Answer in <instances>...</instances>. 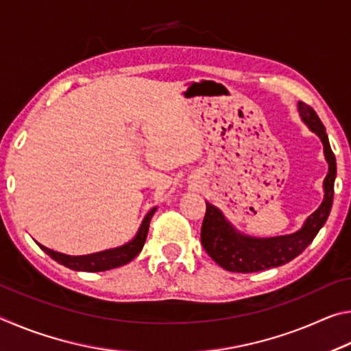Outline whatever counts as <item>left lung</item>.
I'll return each mask as SVG.
<instances>
[{"label":"left lung","instance_id":"1","mask_svg":"<svg viewBox=\"0 0 351 351\" xmlns=\"http://www.w3.org/2000/svg\"><path fill=\"white\" fill-rule=\"evenodd\" d=\"M297 111L302 122L314 134L319 136L324 145L325 161L328 162V173L324 180L322 203L295 232L258 239V237L240 232L217 206L206 201V215L201 226V243L212 260L226 271L257 272L288 263L305 251L330 215L336 180L335 153L331 152L328 136L316 111L304 102H297Z\"/></svg>","mask_w":351,"mask_h":351}]
</instances>
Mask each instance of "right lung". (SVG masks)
<instances>
[{
  "label": "right lung",
  "instance_id": "obj_1",
  "mask_svg": "<svg viewBox=\"0 0 351 351\" xmlns=\"http://www.w3.org/2000/svg\"><path fill=\"white\" fill-rule=\"evenodd\" d=\"M156 209L158 207H153V209L148 210L144 219H142L138 232H136V235L132 240L123 243L122 246L105 249V251L86 254V255H68V254L52 251V249L40 245V243H37V245L41 247V251H45L51 258H54L56 261H58V263L66 266V268H69V269L85 271V272H99V271L114 269V268H119V266L130 263V261H132L136 255L142 251L145 239H147V234H148L150 219L154 215Z\"/></svg>",
  "mask_w": 351,
  "mask_h": 351
}]
</instances>
